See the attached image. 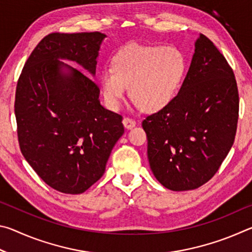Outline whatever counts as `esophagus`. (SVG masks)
<instances>
[{
  "mask_svg": "<svg viewBox=\"0 0 252 252\" xmlns=\"http://www.w3.org/2000/svg\"><path fill=\"white\" fill-rule=\"evenodd\" d=\"M123 125H125V126L126 127V129H131V127H133L135 126V121L133 120V119H131L129 117H125L123 118Z\"/></svg>",
  "mask_w": 252,
  "mask_h": 252,
  "instance_id": "1",
  "label": "esophagus"
}]
</instances>
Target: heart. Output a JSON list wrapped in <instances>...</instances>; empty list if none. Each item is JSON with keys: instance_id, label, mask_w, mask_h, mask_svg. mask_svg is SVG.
Segmentation results:
<instances>
[{"instance_id": "heart-1", "label": "heart", "mask_w": 252, "mask_h": 252, "mask_svg": "<svg viewBox=\"0 0 252 252\" xmlns=\"http://www.w3.org/2000/svg\"><path fill=\"white\" fill-rule=\"evenodd\" d=\"M187 71L186 57L176 46L132 43L114 55L111 70L101 75V92L111 109L125 99L126 87L132 101L146 112H158L171 103Z\"/></svg>"}]
</instances>
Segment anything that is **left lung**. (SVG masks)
<instances>
[{"label": "left lung", "mask_w": 252, "mask_h": 252, "mask_svg": "<svg viewBox=\"0 0 252 252\" xmlns=\"http://www.w3.org/2000/svg\"><path fill=\"white\" fill-rule=\"evenodd\" d=\"M180 91L142 121L153 174L172 191L193 190L218 171L237 132L239 93L227 60L200 34Z\"/></svg>", "instance_id": "obj_1"}]
</instances>
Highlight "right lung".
<instances>
[{
  "instance_id": "right-lung-1",
  "label": "right lung",
  "mask_w": 252,
  "mask_h": 252,
  "mask_svg": "<svg viewBox=\"0 0 252 252\" xmlns=\"http://www.w3.org/2000/svg\"><path fill=\"white\" fill-rule=\"evenodd\" d=\"M104 37L100 32L48 34L16 84L21 152L46 185L63 193H82L94 185L125 132L122 116L100 104V89L91 76L60 61H75L94 75Z\"/></svg>"
}]
</instances>
